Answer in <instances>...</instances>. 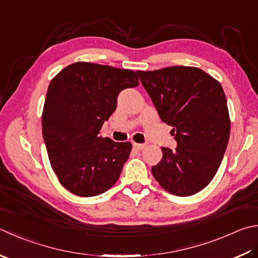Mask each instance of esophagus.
Returning a JSON list of instances; mask_svg holds the SVG:
<instances>
[{
	"label": "esophagus",
	"instance_id": "1",
	"mask_svg": "<svg viewBox=\"0 0 258 258\" xmlns=\"http://www.w3.org/2000/svg\"><path fill=\"white\" fill-rule=\"evenodd\" d=\"M133 146H134V148L136 150H142V149L145 148V144H136V143H134Z\"/></svg>",
	"mask_w": 258,
	"mask_h": 258
}]
</instances>
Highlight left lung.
<instances>
[{
  "label": "left lung",
  "instance_id": "left-lung-1",
  "mask_svg": "<svg viewBox=\"0 0 258 258\" xmlns=\"http://www.w3.org/2000/svg\"><path fill=\"white\" fill-rule=\"evenodd\" d=\"M137 74L159 118L171 125L176 148L162 147L152 167L159 185L178 197L205 188L215 176L230 135L226 95L218 81L197 67L173 66Z\"/></svg>",
  "mask_w": 258,
  "mask_h": 258
}]
</instances>
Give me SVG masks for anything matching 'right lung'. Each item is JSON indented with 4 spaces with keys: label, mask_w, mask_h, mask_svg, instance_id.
<instances>
[{
    "label": "right lung",
    "mask_w": 258,
    "mask_h": 258,
    "mask_svg": "<svg viewBox=\"0 0 258 258\" xmlns=\"http://www.w3.org/2000/svg\"><path fill=\"white\" fill-rule=\"evenodd\" d=\"M138 85L134 71L74 62L51 80L42 112V136L61 185L95 197L118 181L131 144L99 136L121 91Z\"/></svg>",
    "instance_id": "obj_1"
}]
</instances>
